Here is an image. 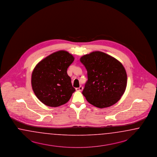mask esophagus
Returning <instances> with one entry per match:
<instances>
[{
  "mask_svg": "<svg viewBox=\"0 0 157 157\" xmlns=\"http://www.w3.org/2000/svg\"><path fill=\"white\" fill-rule=\"evenodd\" d=\"M82 90H83V87H82V86H80L79 87H77V88H76V91H81Z\"/></svg>",
  "mask_w": 157,
  "mask_h": 157,
  "instance_id": "obj_1",
  "label": "esophagus"
}]
</instances>
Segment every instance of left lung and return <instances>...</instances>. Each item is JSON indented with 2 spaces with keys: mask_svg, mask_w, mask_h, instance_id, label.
<instances>
[{
  "mask_svg": "<svg viewBox=\"0 0 157 157\" xmlns=\"http://www.w3.org/2000/svg\"><path fill=\"white\" fill-rule=\"evenodd\" d=\"M87 71V81L82 91L90 104L104 108L116 104L123 95L127 75L123 64L111 56L95 51L81 57Z\"/></svg>",
  "mask_w": 157,
  "mask_h": 157,
  "instance_id": "8db88e82",
  "label": "left lung"
}]
</instances>
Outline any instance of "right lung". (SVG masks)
<instances>
[{
  "label": "right lung",
  "mask_w": 157,
  "mask_h": 157,
  "mask_svg": "<svg viewBox=\"0 0 157 157\" xmlns=\"http://www.w3.org/2000/svg\"><path fill=\"white\" fill-rule=\"evenodd\" d=\"M74 60L71 54L59 51L44 58L35 67L32 86L35 95L44 104L57 107L70 100L75 89L67 71Z\"/></svg>",
  "instance_id": "add662e5"
}]
</instances>
